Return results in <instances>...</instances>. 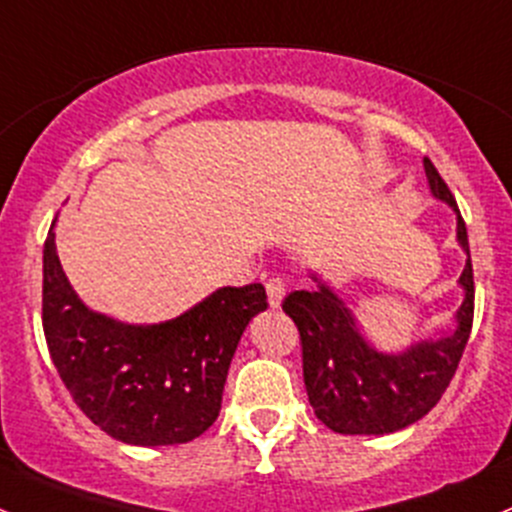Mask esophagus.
Returning a JSON list of instances; mask_svg holds the SVG:
<instances>
[{
  "instance_id": "esophagus-1",
  "label": "esophagus",
  "mask_w": 512,
  "mask_h": 512,
  "mask_svg": "<svg viewBox=\"0 0 512 512\" xmlns=\"http://www.w3.org/2000/svg\"><path fill=\"white\" fill-rule=\"evenodd\" d=\"M266 293H268V303H271V308H278L283 300V295H286V278L283 276H273L266 281Z\"/></svg>"
}]
</instances>
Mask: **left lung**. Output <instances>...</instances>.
Returning <instances> with one entry per match:
<instances>
[{
  "label": "left lung",
  "mask_w": 512,
  "mask_h": 512,
  "mask_svg": "<svg viewBox=\"0 0 512 512\" xmlns=\"http://www.w3.org/2000/svg\"><path fill=\"white\" fill-rule=\"evenodd\" d=\"M424 170L434 197L456 212L458 244L468 254L461 273L466 298L456 313V333L419 342L402 355H384L362 340L352 313L328 286L293 291L283 300L300 333L305 392L315 416L337 434H392L429 414L451 384L471 335L476 291L466 221L429 157H424Z\"/></svg>",
  "instance_id": "8db88e82"
}]
</instances>
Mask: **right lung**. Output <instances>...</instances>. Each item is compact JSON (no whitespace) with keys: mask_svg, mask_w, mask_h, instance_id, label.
<instances>
[{"mask_svg":"<svg viewBox=\"0 0 512 512\" xmlns=\"http://www.w3.org/2000/svg\"><path fill=\"white\" fill-rule=\"evenodd\" d=\"M44 244L41 323L46 345L81 412L123 444H187L217 421L231 357L266 288H219L170 323L125 325L78 300Z\"/></svg>","mask_w":512,"mask_h":512,"instance_id":"add662e5","label":"right lung"}]
</instances>
